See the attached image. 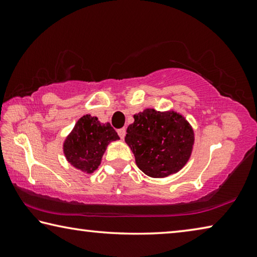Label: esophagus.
I'll list each match as a JSON object with an SVG mask.
<instances>
[{"instance_id": "1", "label": "esophagus", "mask_w": 257, "mask_h": 257, "mask_svg": "<svg viewBox=\"0 0 257 257\" xmlns=\"http://www.w3.org/2000/svg\"><path fill=\"white\" fill-rule=\"evenodd\" d=\"M118 135H119L121 139H123V138H124V136H125V128L118 129Z\"/></svg>"}]
</instances>
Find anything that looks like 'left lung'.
<instances>
[{"label": "left lung", "instance_id": "8db88e82", "mask_svg": "<svg viewBox=\"0 0 257 257\" xmlns=\"http://www.w3.org/2000/svg\"><path fill=\"white\" fill-rule=\"evenodd\" d=\"M134 119L124 141L145 175L164 178L185 167L193 151L194 130L184 116L146 108Z\"/></svg>", "mask_w": 257, "mask_h": 257}]
</instances>
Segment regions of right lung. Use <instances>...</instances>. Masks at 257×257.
<instances>
[{
  "instance_id": "1",
  "label": "right lung",
  "mask_w": 257,
  "mask_h": 257,
  "mask_svg": "<svg viewBox=\"0 0 257 257\" xmlns=\"http://www.w3.org/2000/svg\"><path fill=\"white\" fill-rule=\"evenodd\" d=\"M119 139L110 123H101L96 116L86 114L63 143L68 162L82 172L93 173L101 164L102 156L111 142Z\"/></svg>"
}]
</instances>
